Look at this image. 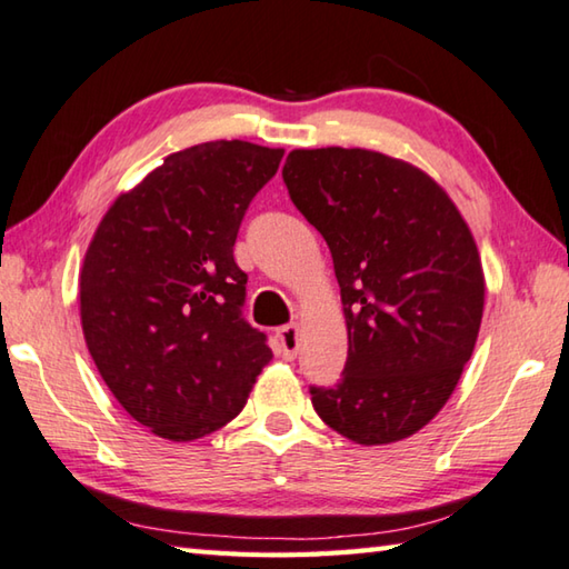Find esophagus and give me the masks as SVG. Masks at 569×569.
<instances>
[{"mask_svg": "<svg viewBox=\"0 0 569 569\" xmlns=\"http://www.w3.org/2000/svg\"><path fill=\"white\" fill-rule=\"evenodd\" d=\"M276 341H278V353L283 356V359H296L298 353V326L296 323H288L283 329L276 331Z\"/></svg>", "mask_w": 569, "mask_h": 569, "instance_id": "1", "label": "esophagus"}]
</instances>
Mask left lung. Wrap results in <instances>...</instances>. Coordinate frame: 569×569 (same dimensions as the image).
<instances>
[{
  "mask_svg": "<svg viewBox=\"0 0 569 569\" xmlns=\"http://www.w3.org/2000/svg\"><path fill=\"white\" fill-rule=\"evenodd\" d=\"M283 182L329 243L349 329L341 381L311 387L316 413L366 447L417 435L477 343L485 273L469 226L427 172L373 150H293Z\"/></svg>",
  "mask_w": 569,
  "mask_h": 569,
  "instance_id": "1",
  "label": "left lung"
}]
</instances>
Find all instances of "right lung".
Wrapping results in <instances>:
<instances>
[{
	"label": "right lung",
	"mask_w": 569,
	"mask_h": 569,
	"mask_svg": "<svg viewBox=\"0 0 569 569\" xmlns=\"http://www.w3.org/2000/svg\"><path fill=\"white\" fill-rule=\"evenodd\" d=\"M281 158L243 140L172 152L114 200L84 253L92 361L122 409L162 439L226 427L271 361L266 333L243 319L248 276L233 246Z\"/></svg>",
	"instance_id": "right-lung-1"
}]
</instances>
